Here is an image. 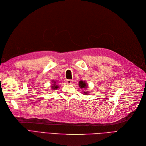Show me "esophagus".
Segmentation results:
<instances>
[{
  "mask_svg": "<svg viewBox=\"0 0 146 146\" xmlns=\"http://www.w3.org/2000/svg\"><path fill=\"white\" fill-rule=\"evenodd\" d=\"M67 83L68 84H72L73 83V80H71V79H68L67 81Z\"/></svg>",
  "mask_w": 146,
  "mask_h": 146,
  "instance_id": "esophagus-1",
  "label": "esophagus"
}]
</instances>
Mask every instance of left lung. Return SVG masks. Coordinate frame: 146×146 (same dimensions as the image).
<instances>
[{
	"instance_id": "1",
	"label": "left lung",
	"mask_w": 146,
	"mask_h": 146,
	"mask_svg": "<svg viewBox=\"0 0 146 146\" xmlns=\"http://www.w3.org/2000/svg\"><path fill=\"white\" fill-rule=\"evenodd\" d=\"M78 85L80 88L84 90V91H82V93L84 94V95H88L89 92L87 91V88H88V84L86 81H80L78 84Z\"/></svg>"
}]
</instances>
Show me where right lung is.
Wrapping results in <instances>:
<instances>
[{
	"label": "right lung",
	"instance_id": "obj_1",
	"mask_svg": "<svg viewBox=\"0 0 146 146\" xmlns=\"http://www.w3.org/2000/svg\"><path fill=\"white\" fill-rule=\"evenodd\" d=\"M56 81H51V82L53 83V84L52 85H51V88H50V89H51V90H50V91H53V90H57V89L59 88V86L58 85H57V84H56Z\"/></svg>",
	"mask_w": 146,
	"mask_h": 146
}]
</instances>
